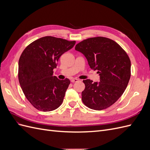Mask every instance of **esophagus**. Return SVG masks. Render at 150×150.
<instances>
[{
    "mask_svg": "<svg viewBox=\"0 0 150 150\" xmlns=\"http://www.w3.org/2000/svg\"><path fill=\"white\" fill-rule=\"evenodd\" d=\"M78 81H79V80H78V79L73 78V79H71V82H72V83H76V82H78Z\"/></svg>",
    "mask_w": 150,
    "mask_h": 150,
    "instance_id": "obj_1",
    "label": "esophagus"
}]
</instances>
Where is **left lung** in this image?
Segmentation results:
<instances>
[{"label": "left lung", "instance_id": "left-lung-1", "mask_svg": "<svg viewBox=\"0 0 150 150\" xmlns=\"http://www.w3.org/2000/svg\"><path fill=\"white\" fill-rule=\"evenodd\" d=\"M75 49L84 54L90 67L98 70L100 76L99 83L83 80V103L94 110L111 106L123 94L129 83L131 61L128 54L114 40L104 37L85 39L76 44Z\"/></svg>", "mask_w": 150, "mask_h": 150}]
</instances>
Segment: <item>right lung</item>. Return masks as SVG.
Masks as SVG:
<instances>
[{
    "instance_id": "1",
    "label": "right lung",
    "mask_w": 150,
    "mask_h": 150,
    "mask_svg": "<svg viewBox=\"0 0 150 150\" xmlns=\"http://www.w3.org/2000/svg\"><path fill=\"white\" fill-rule=\"evenodd\" d=\"M75 44V40L46 36L30 43L22 52L19 81L25 96L37 110L51 111L61 105L70 81L53 76V69L62 54Z\"/></svg>"
}]
</instances>
